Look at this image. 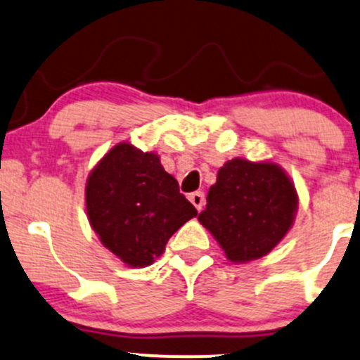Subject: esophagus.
Here are the masks:
<instances>
[{"instance_id":"1","label":"esophagus","mask_w":360,"mask_h":360,"mask_svg":"<svg viewBox=\"0 0 360 360\" xmlns=\"http://www.w3.org/2000/svg\"><path fill=\"white\" fill-rule=\"evenodd\" d=\"M189 201H191V203L195 205L196 210L200 212L201 208H203V205H205V193L203 191L191 193V195H189Z\"/></svg>"}]
</instances>
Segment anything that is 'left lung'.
<instances>
[{
	"mask_svg": "<svg viewBox=\"0 0 360 360\" xmlns=\"http://www.w3.org/2000/svg\"><path fill=\"white\" fill-rule=\"evenodd\" d=\"M294 183L275 162H225L198 215L229 262L266 256L285 238L297 212Z\"/></svg>",
	"mask_w": 360,
	"mask_h": 360,
	"instance_id": "obj_1",
	"label": "left lung"
}]
</instances>
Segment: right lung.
Listing matches in <instances>:
<instances>
[{
  "mask_svg": "<svg viewBox=\"0 0 360 360\" xmlns=\"http://www.w3.org/2000/svg\"><path fill=\"white\" fill-rule=\"evenodd\" d=\"M85 205L101 243L131 268L152 264L174 232L198 215L160 157L126 141L114 145L89 174Z\"/></svg>",
  "mask_w": 360,
  "mask_h": 360,
  "instance_id": "right-lung-1",
  "label": "right lung"
}]
</instances>
